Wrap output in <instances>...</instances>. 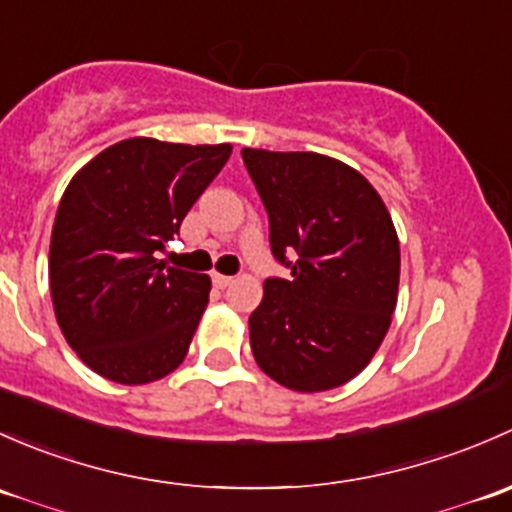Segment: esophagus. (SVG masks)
<instances>
[{
  "instance_id": "esophagus-1",
  "label": "esophagus",
  "mask_w": 512,
  "mask_h": 512,
  "mask_svg": "<svg viewBox=\"0 0 512 512\" xmlns=\"http://www.w3.org/2000/svg\"><path fill=\"white\" fill-rule=\"evenodd\" d=\"M212 281H214V286H217V288H226V286H231V283H234V278L224 276V273H212Z\"/></svg>"
}]
</instances>
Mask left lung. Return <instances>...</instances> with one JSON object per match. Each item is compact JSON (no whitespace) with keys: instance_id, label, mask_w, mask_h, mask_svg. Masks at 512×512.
Wrapping results in <instances>:
<instances>
[{"instance_id":"1","label":"left lung","mask_w":512,"mask_h":512,"mask_svg":"<svg viewBox=\"0 0 512 512\" xmlns=\"http://www.w3.org/2000/svg\"><path fill=\"white\" fill-rule=\"evenodd\" d=\"M291 278H268L249 318L256 365L293 392L357 377L382 345L399 293V239L377 189L318 152L244 147Z\"/></svg>"}]
</instances>
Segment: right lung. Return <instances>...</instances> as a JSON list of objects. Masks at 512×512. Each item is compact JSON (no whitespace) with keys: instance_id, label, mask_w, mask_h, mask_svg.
<instances>
[{"instance_id":"obj_1","label":"right lung","mask_w":512,"mask_h":512,"mask_svg":"<svg viewBox=\"0 0 512 512\" xmlns=\"http://www.w3.org/2000/svg\"><path fill=\"white\" fill-rule=\"evenodd\" d=\"M229 155V142L128 138L68 182L51 229V300L66 342L100 377L157 382L187 357L212 281L167 268L157 251Z\"/></svg>"}]
</instances>
